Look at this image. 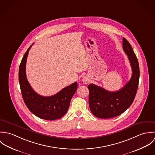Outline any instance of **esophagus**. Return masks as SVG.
I'll return each instance as SVG.
<instances>
[{
	"instance_id": "1",
	"label": "esophagus",
	"mask_w": 155,
	"mask_h": 155,
	"mask_svg": "<svg viewBox=\"0 0 155 155\" xmlns=\"http://www.w3.org/2000/svg\"><path fill=\"white\" fill-rule=\"evenodd\" d=\"M82 82L84 84H88L89 82L88 79V78H87L86 77H84V78H83V79H82Z\"/></svg>"
}]
</instances>
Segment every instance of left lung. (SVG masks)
<instances>
[{
	"instance_id": "left-lung-1",
	"label": "left lung",
	"mask_w": 155,
	"mask_h": 155,
	"mask_svg": "<svg viewBox=\"0 0 155 155\" xmlns=\"http://www.w3.org/2000/svg\"><path fill=\"white\" fill-rule=\"evenodd\" d=\"M122 45L132 69L130 80L116 91H109L93 84L88 86L89 108L92 113L98 118L109 119L121 114L132 104L137 93L140 78L138 60L132 46L124 38Z\"/></svg>"
}]
</instances>
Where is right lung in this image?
<instances>
[{"label":"right lung","instance_id":"1","mask_svg":"<svg viewBox=\"0 0 155 155\" xmlns=\"http://www.w3.org/2000/svg\"><path fill=\"white\" fill-rule=\"evenodd\" d=\"M33 45L25 53L19 67V82L24 101L29 110L41 119L48 120L60 119L68 110L78 83L75 82L51 96H42L36 92L27 81L25 70L27 58Z\"/></svg>","mask_w":155,"mask_h":155}]
</instances>
